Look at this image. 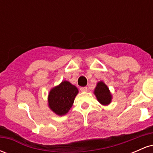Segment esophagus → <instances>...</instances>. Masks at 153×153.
Returning a JSON list of instances; mask_svg holds the SVG:
<instances>
[{
  "label": "esophagus",
  "instance_id": "obj_1",
  "mask_svg": "<svg viewBox=\"0 0 153 153\" xmlns=\"http://www.w3.org/2000/svg\"><path fill=\"white\" fill-rule=\"evenodd\" d=\"M80 90L82 91V92H85V91H87V87H80Z\"/></svg>",
  "mask_w": 153,
  "mask_h": 153
}]
</instances>
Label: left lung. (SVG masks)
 I'll use <instances>...</instances> for the list:
<instances>
[{"instance_id": "left-lung-1", "label": "left lung", "mask_w": 153, "mask_h": 153, "mask_svg": "<svg viewBox=\"0 0 153 153\" xmlns=\"http://www.w3.org/2000/svg\"><path fill=\"white\" fill-rule=\"evenodd\" d=\"M94 94L97 98L98 101L101 104L108 105L110 103L111 100V95L108 90V88L106 86V84L103 82H98L97 86L94 90Z\"/></svg>"}]
</instances>
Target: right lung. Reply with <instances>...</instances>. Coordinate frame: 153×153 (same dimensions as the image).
Masks as SVG:
<instances>
[{
	"label": "right lung",
	"mask_w": 153,
	"mask_h": 153,
	"mask_svg": "<svg viewBox=\"0 0 153 153\" xmlns=\"http://www.w3.org/2000/svg\"><path fill=\"white\" fill-rule=\"evenodd\" d=\"M78 90L68 81H62L49 94V106L57 115L65 114L71 109Z\"/></svg>",
	"instance_id": "right-lung-1"
}]
</instances>
